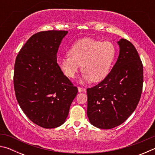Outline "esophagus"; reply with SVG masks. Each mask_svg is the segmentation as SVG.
Instances as JSON below:
<instances>
[{"label":"esophagus","instance_id":"obj_1","mask_svg":"<svg viewBox=\"0 0 155 155\" xmlns=\"http://www.w3.org/2000/svg\"><path fill=\"white\" fill-rule=\"evenodd\" d=\"M78 92H83V91H86L85 89H83L82 87H78Z\"/></svg>","mask_w":155,"mask_h":155}]
</instances>
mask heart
Instances as JSON below:
<instances>
[{"label":"heart","instance_id":"1","mask_svg":"<svg viewBox=\"0 0 155 155\" xmlns=\"http://www.w3.org/2000/svg\"><path fill=\"white\" fill-rule=\"evenodd\" d=\"M116 56V48L111 41L93 38H83L72 44L68 55L58 57L57 65L64 74L74 78L81 68L83 71L81 83L104 80L111 72Z\"/></svg>","mask_w":155,"mask_h":155}]
</instances>
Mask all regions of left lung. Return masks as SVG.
I'll use <instances>...</instances> for the list:
<instances>
[{
	"label": "left lung",
	"mask_w": 155,
	"mask_h": 155,
	"mask_svg": "<svg viewBox=\"0 0 155 155\" xmlns=\"http://www.w3.org/2000/svg\"><path fill=\"white\" fill-rule=\"evenodd\" d=\"M117 43L119 56L109 75L87 90L89 121L103 129L122 124L135 110L142 91L143 65L137 50L125 39Z\"/></svg>",
	"instance_id": "1"
}]
</instances>
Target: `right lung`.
Listing matches in <instances>:
<instances>
[{
  "label": "right lung",
  "instance_id": "add662e5",
  "mask_svg": "<svg viewBox=\"0 0 155 155\" xmlns=\"http://www.w3.org/2000/svg\"><path fill=\"white\" fill-rule=\"evenodd\" d=\"M65 31L34 34L16 57L14 85L18 103L35 124L57 128L66 120L78 90L57 65V53Z\"/></svg>",
  "mask_w": 155,
  "mask_h": 155
}]
</instances>
